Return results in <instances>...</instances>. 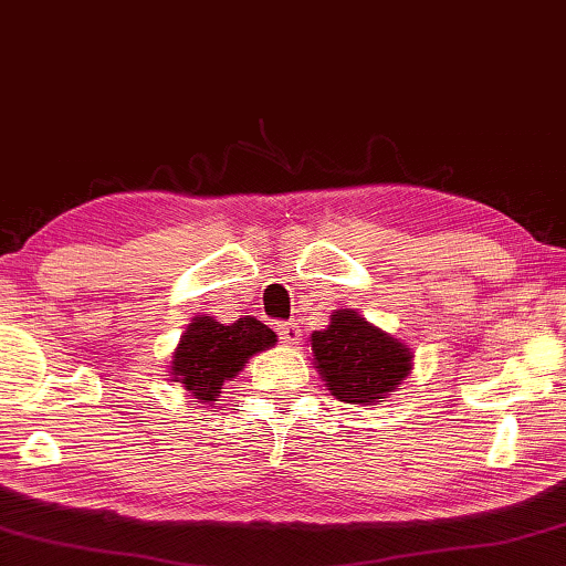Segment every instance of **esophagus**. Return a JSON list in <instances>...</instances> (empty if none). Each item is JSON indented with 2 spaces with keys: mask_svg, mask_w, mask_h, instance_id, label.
Segmentation results:
<instances>
[{
  "mask_svg": "<svg viewBox=\"0 0 566 566\" xmlns=\"http://www.w3.org/2000/svg\"><path fill=\"white\" fill-rule=\"evenodd\" d=\"M280 338H282V344H300L302 328L294 322H284V324H280Z\"/></svg>",
  "mask_w": 566,
  "mask_h": 566,
  "instance_id": "obj_1",
  "label": "esophagus"
}]
</instances>
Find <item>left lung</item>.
<instances>
[{
  "label": "left lung",
  "instance_id": "left-lung-1",
  "mask_svg": "<svg viewBox=\"0 0 566 566\" xmlns=\"http://www.w3.org/2000/svg\"><path fill=\"white\" fill-rule=\"evenodd\" d=\"M314 364L332 396L371 406L386 398L410 371V352L378 332L356 312H334L324 332L312 334Z\"/></svg>",
  "mask_w": 566,
  "mask_h": 566
}]
</instances>
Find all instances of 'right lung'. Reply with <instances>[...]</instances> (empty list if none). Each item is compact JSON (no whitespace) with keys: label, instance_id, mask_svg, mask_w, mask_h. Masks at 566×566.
I'll list each match as a JSON object with an SVG mask.
<instances>
[{"label":"right lung","instance_id":"add662e5","mask_svg":"<svg viewBox=\"0 0 566 566\" xmlns=\"http://www.w3.org/2000/svg\"><path fill=\"white\" fill-rule=\"evenodd\" d=\"M276 342L270 326L244 316L234 324H220L212 316H198L188 326L172 356L170 371L200 403L220 396L224 381H232L252 354Z\"/></svg>","mask_w":566,"mask_h":566}]
</instances>
